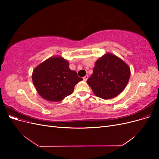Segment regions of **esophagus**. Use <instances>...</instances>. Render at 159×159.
<instances>
[{
  "label": "esophagus",
  "instance_id": "34e87169",
  "mask_svg": "<svg viewBox=\"0 0 159 159\" xmlns=\"http://www.w3.org/2000/svg\"><path fill=\"white\" fill-rule=\"evenodd\" d=\"M88 75H86L84 77V81H86L88 80Z\"/></svg>",
  "mask_w": 159,
  "mask_h": 159
}]
</instances>
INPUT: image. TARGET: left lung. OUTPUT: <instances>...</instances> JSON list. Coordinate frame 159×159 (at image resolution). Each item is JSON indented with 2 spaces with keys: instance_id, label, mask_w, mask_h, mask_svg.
<instances>
[{
  "instance_id": "left-lung-1",
  "label": "left lung",
  "mask_w": 159,
  "mask_h": 159,
  "mask_svg": "<svg viewBox=\"0 0 159 159\" xmlns=\"http://www.w3.org/2000/svg\"><path fill=\"white\" fill-rule=\"evenodd\" d=\"M130 75L131 70L125 62L117 56L106 53L96 61L87 83L96 96L109 99L122 92Z\"/></svg>"
}]
</instances>
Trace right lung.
Segmentation results:
<instances>
[{
	"label": "right lung",
	"mask_w": 159,
	"mask_h": 159,
	"mask_svg": "<svg viewBox=\"0 0 159 159\" xmlns=\"http://www.w3.org/2000/svg\"><path fill=\"white\" fill-rule=\"evenodd\" d=\"M33 84L42 98L49 102H61L73 93L74 86L83 80L69 68V62L61 56L48 58L33 70Z\"/></svg>",
	"instance_id": "1"
}]
</instances>
